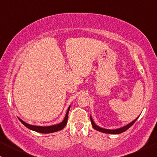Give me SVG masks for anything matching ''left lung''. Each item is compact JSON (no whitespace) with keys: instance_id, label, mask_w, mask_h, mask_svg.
Masks as SVG:
<instances>
[{"instance_id":"obj_1","label":"left lung","mask_w":157,"mask_h":157,"mask_svg":"<svg viewBox=\"0 0 157 157\" xmlns=\"http://www.w3.org/2000/svg\"><path fill=\"white\" fill-rule=\"evenodd\" d=\"M139 117V116L136 118V119H134V121H132V122H130L129 124H126V126H123V127H121V128H116V129H108V128H101V127H100V126H97L95 123H94V121L93 119H92L91 116H90V119H91L92 126H93V128H94V129H96V131H98V132H103V133H106V134H121V133H123L124 132H126V131L127 130L128 128H129L131 126H132L133 124L135 123V121H136V120L138 119Z\"/></svg>"}]
</instances>
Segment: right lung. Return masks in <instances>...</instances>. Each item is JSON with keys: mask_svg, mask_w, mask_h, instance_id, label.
<instances>
[{"mask_svg": "<svg viewBox=\"0 0 157 157\" xmlns=\"http://www.w3.org/2000/svg\"><path fill=\"white\" fill-rule=\"evenodd\" d=\"M70 107L71 105L68 106V108L67 109V111H66L65 117L63 121L61 122H60L59 124H55V125H52V126H34V125H31V124H27L26 122L23 121L22 119H21L20 118H18L19 121H20L21 123H22L23 125H24L25 127H27L29 129H31L32 131H34V132H39V133H42V134H50V133H53V132H56L58 131H60L65 127L66 124H67V121H68V112H69L70 110Z\"/></svg>", "mask_w": 157, "mask_h": 157, "instance_id": "add662e5", "label": "right lung"}]
</instances>
